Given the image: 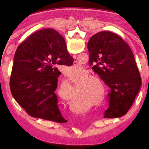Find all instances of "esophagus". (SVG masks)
<instances>
[{"label":"esophagus","instance_id":"1","mask_svg":"<svg viewBox=\"0 0 149 149\" xmlns=\"http://www.w3.org/2000/svg\"><path fill=\"white\" fill-rule=\"evenodd\" d=\"M74 56V58H75V57H76V55H75V54H74V56Z\"/></svg>","mask_w":149,"mask_h":149}]
</instances>
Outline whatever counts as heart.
<instances>
[{
    "mask_svg": "<svg viewBox=\"0 0 149 149\" xmlns=\"http://www.w3.org/2000/svg\"><path fill=\"white\" fill-rule=\"evenodd\" d=\"M71 72H73L72 70H71ZM91 79H97V80H99V78L97 77V76H95V75H87V76L85 77L84 79V81H89V80H91ZM87 87H85V90L87 91H93L95 89V87H94V85H93L92 83L91 84H89L88 83L87 84H86Z\"/></svg>",
    "mask_w": 149,
    "mask_h": 149,
    "instance_id": "obj_1",
    "label": "heart"
}]
</instances>
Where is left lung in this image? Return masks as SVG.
<instances>
[{
	"label": "left lung",
	"instance_id": "left-lung-1",
	"mask_svg": "<svg viewBox=\"0 0 149 149\" xmlns=\"http://www.w3.org/2000/svg\"><path fill=\"white\" fill-rule=\"evenodd\" d=\"M87 49L92 69L110 88L104 118L125 115L141 86V77L127 44L116 34L100 31L91 37Z\"/></svg>",
	"mask_w": 149,
	"mask_h": 149
}]
</instances>
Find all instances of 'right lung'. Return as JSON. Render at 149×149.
<instances>
[{
  "mask_svg": "<svg viewBox=\"0 0 149 149\" xmlns=\"http://www.w3.org/2000/svg\"><path fill=\"white\" fill-rule=\"evenodd\" d=\"M62 35L52 29L35 32L17 47L10 87L18 104L32 117L64 123L58 106V65H72Z\"/></svg>",
  "mask_w": 149,
  "mask_h": 149,
  "instance_id": "obj_1",
  "label": "right lung"
}]
</instances>
